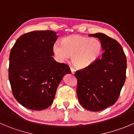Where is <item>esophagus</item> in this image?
<instances>
[{"instance_id":"34e87169","label":"esophagus","mask_w":134,"mask_h":134,"mask_svg":"<svg viewBox=\"0 0 134 134\" xmlns=\"http://www.w3.org/2000/svg\"><path fill=\"white\" fill-rule=\"evenodd\" d=\"M70 70H71V72H72V74H74L75 72H76V69H75L74 67H72V66H70Z\"/></svg>"}]
</instances>
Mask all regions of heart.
I'll return each mask as SVG.
<instances>
[{"instance_id": "heart-1", "label": "heart", "mask_w": 134, "mask_h": 134, "mask_svg": "<svg viewBox=\"0 0 134 134\" xmlns=\"http://www.w3.org/2000/svg\"><path fill=\"white\" fill-rule=\"evenodd\" d=\"M103 45L100 40L81 35H72L53 44V51L60 62L72 56V63L80 68H85L95 62L101 55Z\"/></svg>"}]
</instances>
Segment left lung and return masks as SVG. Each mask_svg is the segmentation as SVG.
Segmentation results:
<instances>
[{"instance_id":"left-lung-1","label":"left lung","mask_w":134,"mask_h":134,"mask_svg":"<svg viewBox=\"0 0 134 134\" xmlns=\"http://www.w3.org/2000/svg\"><path fill=\"white\" fill-rule=\"evenodd\" d=\"M97 37L103 45L101 58L75 73L77 95L81 106L91 111H100L112 106L118 100L126 80L127 61L122 46L105 34Z\"/></svg>"}]
</instances>
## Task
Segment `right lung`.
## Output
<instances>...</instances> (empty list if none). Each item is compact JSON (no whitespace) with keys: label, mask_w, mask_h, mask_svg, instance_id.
Returning <instances> with one entry per match:
<instances>
[{"label":"right lung","mask_w":134,"mask_h":134,"mask_svg":"<svg viewBox=\"0 0 134 134\" xmlns=\"http://www.w3.org/2000/svg\"><path fill=\"white\" fill-rule=\"evenodd\" d=\"M58 36L53 31H34L21 35L11 49L8 77L12 94L27 109L41 110L50 107L68 64L53 58Z\"/></svg>","instance_id":"right-lung-1"}]
</instances>
